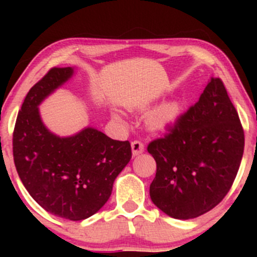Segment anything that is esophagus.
I'll use <instances>...</instances> for the list:
<instances>
[{
  "label": "esophagus",
  "instance_id": "esophagus-1",
  "mask_svg": "<svg viewBox=\"0 0 257 257\" xmlns=\"http://www.w3.org/2000/svg\"><path fill=\"white\" fill-rule=\"evenodd\" d=\"M144 152V144L139 141L132 142V154L133 157H137V155L142 154Z\"/></svg>",
  "mask_w": 257,
  "mask_h": 257
}]
</instances>
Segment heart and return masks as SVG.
<instances>
[{
	"instance_id": "obj_1",
	"label": "heart",
	"mask_w": 257,
	"mask_h": 257,
	"mask_svg": "<svg viewBox=\"0 0 257 257\" xmlns=\"http://www.w3.org/2000/svg\"><path fill=\"white\" fill-rule=\"evenodd\" d=\"M181 108L178 102H169L165 104L159 105L155 108L152 113L148 116V126L153 131H167L170 126L174 125L180 116ZM114 118L119 119V116L114 115Z\"/></svg>"
}]
</instances>
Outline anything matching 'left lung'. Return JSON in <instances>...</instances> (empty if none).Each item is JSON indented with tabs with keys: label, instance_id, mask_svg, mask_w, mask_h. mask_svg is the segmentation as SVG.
<instances>
[{
	"label": "left lung",
	"instance_id": "left-lung-1",
	"mask_svg": "<svg viewBox=\"0 0 257 257\" xmlns=\"http://www.w3.org/2000/svg\"><path fill=\"white\" fill-rule=\"evenodd\" d=\"M239 114L220 78L148 152L157 162L150 199L169 216L188 220L217 205L231 188L243 154Z\"/></svg>",
	"mask_w": 257,
	"mask_h": 257
}]
</instances>
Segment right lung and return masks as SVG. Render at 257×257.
<instances>
[{"label": "right lung", "mask_w": 257, "mask_h": 257, "mask_svg": "<svg viewBox=\"0 0 257 257\" xmlns=\"http://www.w3.org/2000/svg\"><path fill=\"white\" fill-rule=\"evenodd\" d=\"M74 68H52L27 93L14 132V159L21 181L46 211L79 221L99 211L132 158L128 141H113L85 126L59 137L45 125L41 103L67 82Z\"/></svg>", "instance_id": "obj_1"}]
</instances>
